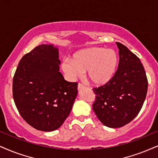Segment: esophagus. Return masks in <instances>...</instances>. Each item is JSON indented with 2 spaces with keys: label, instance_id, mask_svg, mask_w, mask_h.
I'll return each instance as SVG.
<instances>
[{
  "label": "esophagus",
  "instance_id": "1",
  "mask_svg": "<svg viewBox=\"0 0 158 158\" xmlns=\"http://www.w3.org/2000/svg\"><path fill=\"white\" fill-rule=\"evenodd\" d=\"M85 85H83V84H81V83H79L78 85H77V89H78V90H79V91L82 90V89H85Z\"/></svg>",
  "mask_w": 158,
  "mask_h": 158
}]
</instances>
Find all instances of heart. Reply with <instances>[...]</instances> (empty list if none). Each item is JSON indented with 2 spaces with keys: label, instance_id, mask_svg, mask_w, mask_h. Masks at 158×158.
Masks as SVG:
<instances>
[{
  "label": "heart",
  "instance_id": "b5f03b06",
  "mask_svg": "<svg viewBox=\"0 0 158 158\" xmlns=\"http://www.w3.org/2000/svg\"><path fill=\"white\" fill-rule=\"evenodd\" d=\"M118 56L112 49L89 48L75 52L72 60H65L61 64L64 73L70 81L86 76L95 85H104L111 81L118 67Z\"/></svg>",
  "mask_w": 158,
  "mask_h": 158
}]
</instances>
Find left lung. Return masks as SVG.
Segmentation results:
<instances>
[{"label":"left lung","mask_w":158,"mask_h":158,"mask_svg":"<svg viewBox=\"0 0 158 158\" xmlns=\"http://www.w3.org/2000/svg\"><path fill=\"white\" fill-rule=\"evenodd\" d=\"M119 61L111 81L93 89L96 100L93 110L108 127L130 123L139 114L146 99L148 81L140 59L124 44L116 42Z\"/></svg>","instance_id":"left-lung-1"}]
</instances>
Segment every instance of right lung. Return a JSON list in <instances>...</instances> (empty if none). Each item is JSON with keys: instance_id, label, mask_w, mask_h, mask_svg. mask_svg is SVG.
I'll use <instances>...</instances> for the list:
<instances>
[{"instance_id": "add662e5", "label": "right lung", "mask_w": 158, "mask_h": 158, "mask_svg": "<svg viewBox=\"0 0 158 158\" xmlns=\"http://www.w3.org/2000/svg\"><path fill=\"white\" fill-rule=\"evenodd\" d=\"M58 49L41 44L25 54L13 78V98L23 119L44 132L58 129L68 117L77 95V83L59 72Z\"/></svg>"}]
</instances>
